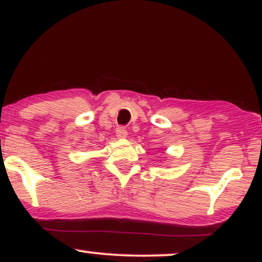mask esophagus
<instances>
[{
    "label": "esophagus",
    "instance_id": "esophagus-1",
    "mask_svg": "<svg viewBox=\"0 0 262 262\" xmlns=\"http://www.w3.org/2000/svg\"><path fill=\"white\" fill-rule=\"evenodd\" d=\"M116 134H117V137L119 138V139H124V138H127L128 132L124 127H118V128H117V130H116Z\"/></svg>",
    "mask_w": 262,
    "mask_h": 262
}]
</instances>
